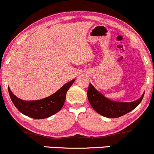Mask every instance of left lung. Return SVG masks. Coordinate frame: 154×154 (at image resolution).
Returning a JSON list of instances; mask_svg holds the SVG:
<instances>
[{
    "label": "left lung",
    "instance_id": "1",
    "mask_svg": "<svg viewBox=\"0 0 154 154\" xmlns=\"http://www.w3.org/2000/svg\"><path fill=\"white\" fill-rule=\"evenodd\" d=\"M87 96L90 104L97 113L109 118H117L134 109L142 101L144 93L140 98L134 102H115L104 97L90 83Z\"/></svg>",
    "mask_w": 154,
    "mask_h": 154
}]
</instances>
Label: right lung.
I'll list each match as a JSON object with an SVG mask.
<instances>
[{"label": "right lung", "mask_w": 154, "mask_h": 154, "mask_svg": "<svg viewBox=\"0 0 154 154\" xmlns=\"http://www.w3.org/2000/svg\"><path fill=\"white\" fill-rule=\"evenodd\" d=\"M75 81L73 79L66 83L53 94L39 100L25 101L16 97L8 87L11 99L18 110L27 117L34 119H45L58 112L64 104L66 93Z\"/></svg>", "instance_id": "right-lung-1"}]
</instances>
